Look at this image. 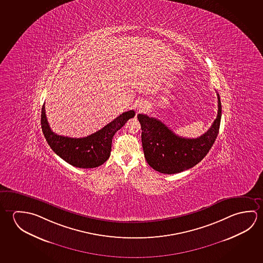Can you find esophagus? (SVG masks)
Wrapping results in <instances>:
<instances>
[{"label":"esophagus","mask_w":263,"mask_h":263,"mask_svg":"<svg viewBox=\"0 0 263 263\" xmlns=\"http://www.w3.org/2000/svg\"><path fill=\"white\" fill-rule=\"evenodd\" d=\"M139 110H143V107L139 108Z\"/></svg>","instance_id":"esophagus-1"}]
</instances>
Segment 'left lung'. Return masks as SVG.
I'll list each match as a JSON object with an SVG mask.
<instances>
[{"label": "left lung", "instance_id": "1", "mask_svg": "<svg viewBox=\"0 0 263 263\" xmlns=\"http://www.w3.org/2000/svg\"><path fill=\"white\" fill-rule=\"evenodd\" d=\"M217 100V117L211 127L197 138H182L158 119L138 115L144 155L151 168L165 174L181 173L193 168L206 156L219 132L222 106L218 93Z\"/></svg>", "mask_w": 263, "mask_h": 263}]
</instances>
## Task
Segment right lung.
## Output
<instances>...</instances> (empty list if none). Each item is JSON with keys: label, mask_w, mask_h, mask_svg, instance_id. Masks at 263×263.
<instances>
[{"label": "right lung", "mask_w": 263, "mask_h": 263, "mask_svg": "<svg viewBox=\"0 0 263 263\" xmlns=\"http://www.w3.org/2000/svg\"><path fill=\"white\" fill-rule=\"evenodd\" d=\"M135 115L136 112L130 110L123 112L102 129L90 136L81 138H69L57 135L52 131L46 117L44 104L41 111V127L52 151L66 162L77 168H96L109 159L112 137L116 132Z\"/></svg>", "instance_id": "obj_1"}]
</instances>
